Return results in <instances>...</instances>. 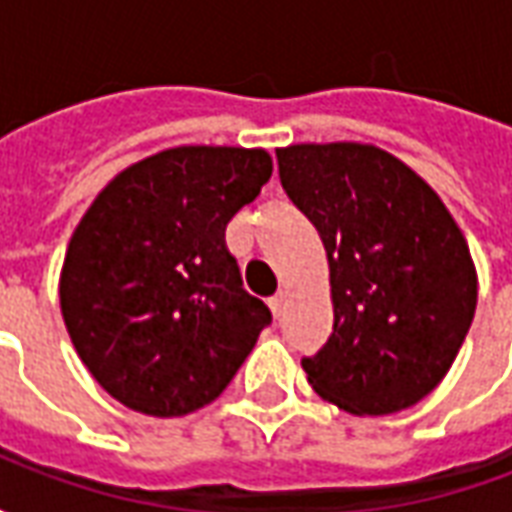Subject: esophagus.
Returning <instances> with one entry per match:
<instances>
[{"label": "esophagus", "instance_id": "esophagus-1", "mask_svg": "<svg viewBox=\"0 0 512 512\" xmlns=\"http://www.w3.org/2000/svg\"><path fill=\"white\" fill-rule=\"evenodd\" d=\"M268 304H271L274 318H282V315H285V310H288V296H285V293H277V296L268 301Z\"/></svg>", "mask_w": 512, "mask_h": 512}]
</instances>
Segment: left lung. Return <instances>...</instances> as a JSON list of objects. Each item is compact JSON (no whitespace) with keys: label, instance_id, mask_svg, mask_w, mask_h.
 I'll return each mask as SVG.
<instances>
[{"label":"left lung","instance_id":"obj_1","mask_svg":"<svg viewBox=\"0 0 512 512\" xmlns=\"http://www.w3.org/2000/svg\"><path fill=\"white\" fill-rule=\"evenodd\" d=\"M279 180L321 235L334 323L301 367L312 389L359 417L430 395L461 351L477 274L458 224L417 172L359 142L277 150Z\"/></svg>","mask_w":512,"mask_h":512}]
</instances>
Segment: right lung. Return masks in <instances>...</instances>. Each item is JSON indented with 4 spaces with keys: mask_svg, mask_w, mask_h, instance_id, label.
<instances>
[{
    "mask_svg": "<svg viewBox=\"0 0 512 512\" xmlns=\"http://www.w3.org/2000/svg\"><path fill=\"white\" fill-rule=\"evenodd\" d=\"M271 169L260 147H169L123 169L82 216L62 263V318L123 406L150 417L208 406L271 323L224 246Z\"/></svg>",
    "mask_w": 512,
    "mask_h": 512,
    "instance_id": "obj_1",
    "label": "right lung"
}]
</instances>
